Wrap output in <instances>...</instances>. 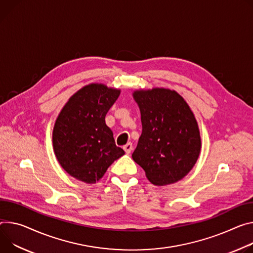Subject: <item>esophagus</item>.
Masks as SVG:
<instances>
[{
    "mask_svg": "<svg viewBox=\"0 0 253 253\" xmlns=\"http://www.w3.org/2000/svg\"><path fill=\"white\" fill-rule=\"evenodd\" d=\"M132 148H133V146H132V143H127L126 145H124L123 146V149L125 150V152L127 153V154H129L130 152H131V150H132Z\"/></svg>",
    "mask_w": 253,
    "mask_h": 253,
    "instance_id": "34e87169",
    "label": "esophagus"
}]
</instances>
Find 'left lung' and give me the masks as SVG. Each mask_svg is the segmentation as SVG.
I'll use <instances>...</instances> for the list:
<instances>
[{"label": "left lung", "mask_w": 253, "mask_h": 253, "mask_svg": "<svg viewBox=\"0 0 253 253\" xmlns=\"http://www.w3.org/2000/svg\"><path fill=\"white\" fill-rule=\"evenodd\" d=\"M142 133L132 158L155 186L176 182L195 166L201 150L198 123L176 91L167 88L136 90Z\"/></svg>", "instance_id": "left-lung-1"}]
</instances>
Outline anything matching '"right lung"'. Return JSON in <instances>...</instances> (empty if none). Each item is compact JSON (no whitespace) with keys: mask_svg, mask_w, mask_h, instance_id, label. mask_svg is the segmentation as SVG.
I'll return each mask as SVG.
<instances>
[{"mask_svg":"<svg viewBox=\"0 0 253 253\" xmlns=\"http://www.w3.org/2000/svg\"><path fill=\"white\" fill-rule=\"evenodd\" d=\"M120 89L91 84L68 100L56 119L52 141L62 169L86 183H95L125 151L115 144L105 117Z\"/></svg>","mask_w":253,"mask_h":253,"instance_id":"1","label":"right lung"}]
</instances>
